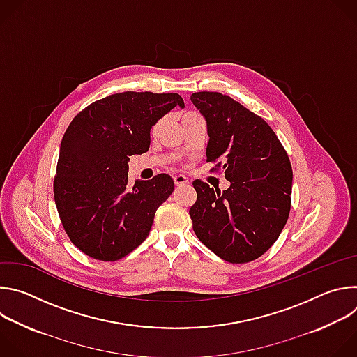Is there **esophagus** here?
Returning <instances> with one entry per match:
<instances>
[{
  "label": "esophagus",
  "instance_id": "34e87169",
  "mask_svg": "<svg viewBox=\"0 0 357 357\" xmlns=\"http://www.w3.org/2000/svg\"><path fill=\"white\" fill-rule=\"evenodd\" d=\"M174 182L176 186H183V185L189 183V179L185 175H176V176H174Z\"/></svg>",
  "mask_w": 357,
  "mask_h": 357
}]
</instances>
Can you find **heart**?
I'll return each mask as SVG.
<instances>
[{
  "label": "heart",
  "mask_w": 357,
  "mask_h": 357,
  "mask_svg": "<svg viewBox=\"0 0 357 357\" xmlns=\"http://www.w3.org/2000/svg\"><path fill=\"white\" fill-rule=\"evenodd\" d=\"M193 116H196V114H195V113H185V114H183V117H182V120H185V119H189V117H193ZM161 127H162V120H161V121H158V123H157L154 127H152V131H151L152 137H155V135L160 132Z\"/></svg>",
  "instance_id": "obj_1"
}]
</instances>
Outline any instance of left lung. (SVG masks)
<instances>
[{"instance_id":"obj_1","label":"left lung","mask_w":357,"mask_h":357,"mask_svg":"<svg viewBox=\"0 0 357 357\" xmlns=\"http://www.w3.org/2000/svg\"><path fill=\"white\" fill-rule=\"evenodd\" d=\"M192 103L205 117L208 162L225 169L230 186L193 181L189 209L193 231L229 263L259 259L281 234L291 209L292 168L271 127L238 101L218 91H199Z\"/></svg>"}]
</instances>
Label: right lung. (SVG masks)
<instances>
[{
	"instance_id": "obj_1",
	"label": "right lung",
	"mask_w": 357,
	"mask_h": 357,
	"mask_svg": "<svg viewBox=\"0 0 357 357\" xmlns=\"http://www.w3.org/2000/svg\"><path fill=\"white\" fill-rule=\"evenodd\" d=\"M176 106L185 107L178 93L124 91L94 101L69 124L55 203L70 241L89 257H126L146 238L157 209L174 192L167 174L127 183L130 157L148 151L152 126Z\"/></svg>"
}]
</instances>
